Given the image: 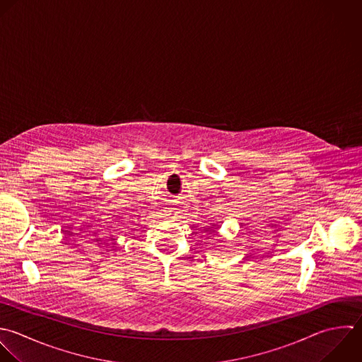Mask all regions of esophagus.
<instances>
[{"instance_id":"esophagus-1","label":"esophagus","mask_w":362,"mask_h":362,"mask_svg":"<svg viewBox=\"0 0 362 362\" xmlns=\"http://www.w3.org/2000/svg\"><path fill=\"white\" fill-rule=\"evenodd\" d=\"M178 214H180V209H178V208H174V206H173V208H168V211H167V215L171 216V218H175Z\"/></svg>"}]
</instances>
